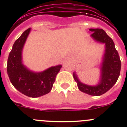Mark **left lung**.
I'll return each instance as SVG.
<instances>
[{
    "instance_id": "left-lung-1",
    "label": "left lung",
    "mask_w": 127,
    "mask_h": 127,
    "mask_svg": "<svg viewBox=\"0 0 127 127\" xmlns=\"http://www.w3.org/2000/svg\"><path fill=\"white\" fill-rule=\"evenodd\" d=\"M90 31L93 32L91 36L95 41L105 44V54L101 67L100 82L97 86H88L81 83L75 72L73 73V77L77 83V87L82 92L94 96H99L107 92L116 83L120 74L121 60L114 42L104 30L90 29Z\"/></svg>"
}]
</instances>
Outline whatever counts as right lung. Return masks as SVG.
Returning a JSON list of instances; mask_svg holds the SVG:
<instances>
[{
    "label": "right lung",
    "mask_w": 127,
    "mask_h": 127,
    "mask_svg": "<svg viewBox=\"0 0 127 127\" xmlns=\"http://www.w3.org/2000/svg\"><path fill=\"white\" fill-rule=\"evenodd\" d=\"M30 31L26 30L15 41L9 55L7 71L14 88L30 97H39L48 94L52 89L55 77L62 65L49 68L39 73L28 70L22 62V51Z\"/></svg>",
    "instance_id": "right-lung-1"
}]
</instances>
